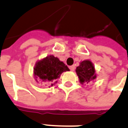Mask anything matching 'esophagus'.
<instances>
[{"mask_svg":"<svg viewBox=\"0 0 128 128\" xmlns=\"http://www.w3.org/2000/svg\"><path fill=\"white\" fill-rule=\"evenodd\" d=\"M69 69H70V70L72 71H73L74 70H75V66L74 65H71V66H69Z\"/></svg>","mask_w":128,"mask_h":128,"instance_id":"obj_1","label":"esophagus"}]
</instances>
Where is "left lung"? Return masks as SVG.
<instances>
[{"label":"left lung","mask_w":128,"mask_h":128,"mask_svg":"<svg viewBox=\"0 0 128 128\" xmlns=\"http://www.w3.org/2000/svg\"><path fill=\"white\" fill-rule=\"evenodd\" d=\"M75 71L82 85L88 84L90 82H94L97 78L95 66L90 60L81 61L80 65L76 68Z\"/></svg>","instance_id":"1"}]
</instances>
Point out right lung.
I'll return each instance as SVG.
<instances>
[{"instance_id":"obj_1","label":"right lung","mask_w":128,"mask_h":128,"mask_svg":"<svg viewBox=\"0 0 128 128\" xmlns=\"http://www.w3.org/2000/svg\"><path fill=\"white\" fill-rule=\"evenodd\" d=\"M69 71V69L63 61L50 55L36 61L33 68V74L37 83L41 82L53 86L57 83V79L60 78L61 73Z\"/></svg>"}]
</instances>
